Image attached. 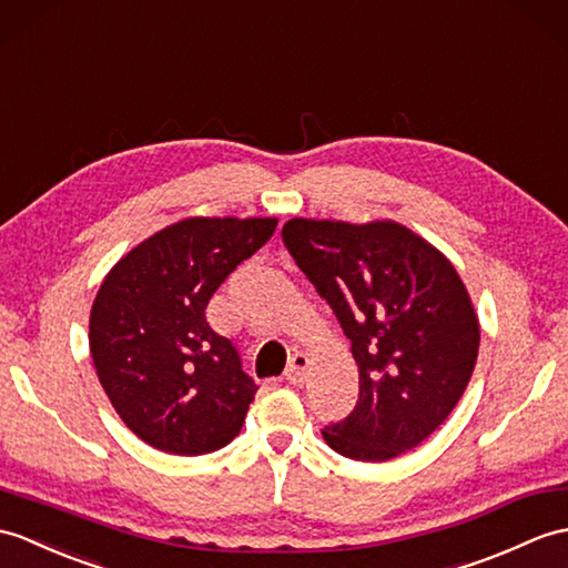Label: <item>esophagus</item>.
Returning <instances> with one entry per match:
<instances>
[{
	"label": "esophagus",
	"instance_id": "obj_1",
	"mask_svg": "<svg viewBox=\"0 0 568 568\" xmlns=\"http://www.w3.org/2000/svg\"><path fill=\"white\" fill-rule=\"evenodd\" d=\"M307 371H310V358L305 353H295L293 361H290L287 371H285V379L290 382V385H302L307 377Z\"/></svg>",
	"mask_w": 568,
	"mask_h": 568
}]
</instances>
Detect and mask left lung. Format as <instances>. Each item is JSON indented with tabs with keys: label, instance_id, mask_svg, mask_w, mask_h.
Segmentation results:
<instances>
[{
	"label": "left lung",
	"instance_id": "8db88e82",
	"mask_svg": "<svg viewBox=\"0 0 568 568\" xmlns=\"http://www.w3.org/2000/svg\"><path fill=\"white\" fill-rule=\"evenodd\" d=\"M283 242L351 338L361 394L322 430L358 463L412 450L450 416L479 355V320L443 252L394 220L293 217Z\"/></svg>",
	"mask_w": 568,
	"mask_h": 568
}]
</instances>
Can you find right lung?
Segmentation results:
<instances>
[{"label": "right lung", "instance_id": "1", "mask_svg": "<svg viewBox=\"0 0 568 568\" xmlns=\"http://www.w3.org/2000/svg\"><path fill=\"white\" fill-rule=\"evenodd\" d=\"M275 217H186L154 232L105 273L89 316V351L105 397L140 440L205 455L240 435L256 382L205 307L266 244Z\"/></svg>", "mask_w": 568, "mask_h": 568}]
</instances>
